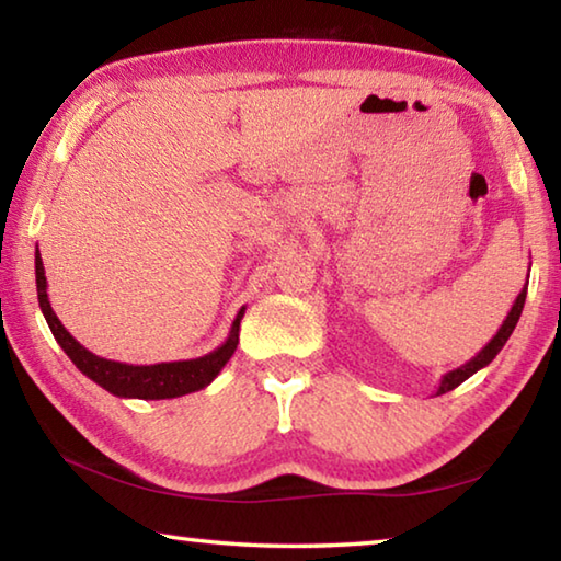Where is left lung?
Instances as JSON below:
<instances>
[{
	"label": "left lung",
	"instance_id": "8db88e82",
	"mask_svg": "<svg viewBox=\"0 0 561 561\" xmlns=\"http://www.w3.org/2000/svg\"><path fill=\"white\" fill-rule=\"evenodd\" d=\"M527 277H529V274H527ZM525 299H527V284H525V287H522V291L517 294V299H515V304H512V309H510V314L505 317V321H502V327L497 329V334L492 336V339L488 341V344H485V348H480V354L472 356V358L468 360V364H462V366L453 368V371L445 374V376L440 378V386H438V391H435V396H443V393L453 391V388H458L462 381H468V378H470L472 374H478L480 368H485V366L490 364V360L500 354L502 346L507 344L510 334H512V331H515V327H517L519 314H522V307H525Z\"/></svg>",
	"mask_w": 561,
	"mask_h": 561
}]
</instances>
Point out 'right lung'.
Returning a JSON list of instances; mask_svg holds the SVG:
<instances>
[{"label":"right lung","instance_id":"1","mask_svg":"<svg viewBox=\"0 0 561 561\" xmlns=\"http://www.w3.org/2000/svg\"><path fill=\"white\" fill-rule=\"evenodd\" d=\"M34 270H36V294H39L42 314L49 324L56 344L64 348V354L73 360L79 371L91 378L93 383L106 388L108 393L118 398H144V401H163V398H178L201 391V388L210 386L217 374L222 371L227 360L232 358L237 344H240V321L244 317V307L237 311L232 321V329L220 346L210 354L187 358V360H168V364H150V366H133L121 364V360L101 358L91 354L87 346H81L66 327L54 314L49 294H46V274L44 262L36 247L34 254Z\"/></svg>","mask_w":561,"mask_h":561}]
</instances>
